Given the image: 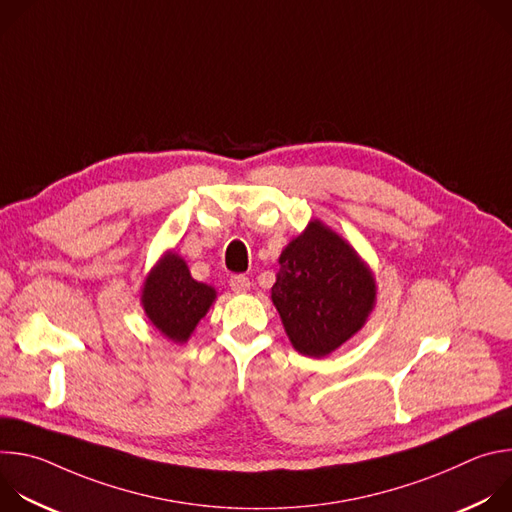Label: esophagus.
<instances>
[{
	"label": "esophagus",
	"instance_id": "esophagus-1",
	"mask_svg": "<svg viewBox=\"0 0 512 512\" xmlns=\"http://www.w3.org/2000/svg\"><path fill=\"white\" fill-rule=\"evenodd\" d=\"M229 285H231V289L235 291V294H247V291L251 289V281H249V277H245V275H235V277H231Z\"/></svg>",
	"mask_w": 512,
	"mask_h": 512
}]
</instances>
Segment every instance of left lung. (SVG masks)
<instances>
[{
	"label": "left lung",
	"instance_id": "1",
	"mask_svg": "<svg viewBox=\"0 0 512 512\" xmlns=\"http://www.w3.org/2000/svg\"><path fill=\"white\" fill-rule=\"evenodd\" d=\"M277 263L271 302L300 354L328 356L367 324L377 304L375 273L320 218L287 243Z\"/></svg>",
	"mask_w": 512,
	"mask_h": 512
}]
</instances>
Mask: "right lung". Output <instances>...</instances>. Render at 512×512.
Returning a JSON list of instances; mask_svg holds the SVG:
<instances>
[{
	"instance_id": "right-lung-1",
	"label": "right lung",
	"mask_w": 512,
	"mask_h": 512,
	"mask_svg": "<svg viewBox=\"0 0 512 512\" xmlns=\"http://www.w3.org/2000/svg\"><path fill=\"white\" fill-rule=\"evenodd\" d=\"M216 300V289L190 275L188 263L174 249L166 251L145 275L139 291L141 308L152 326L170 342L190 340L198 322Z\"/></svg>"
}]
</instances>
